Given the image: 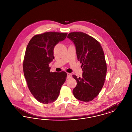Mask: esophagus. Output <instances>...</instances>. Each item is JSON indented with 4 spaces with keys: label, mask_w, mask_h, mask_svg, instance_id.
I'll return each instance as SVG.
<instances>
[{
    "label": "esophagus",
    "mask_w": 132,
    "mask_h": 132,
    "mask_svg": "<svg viewBox=\"0 0 132 132\" xmlns=\"http://www.w3.org/2000/svg\"><path fill=\"white\" fill-rule=\"evenodd\" d=\"M72 74H71V73H67V79H70V78H71V77H72Z\"/></svg>",
    "instance_id": "obj_1"
}]
</instances>
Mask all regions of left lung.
<instances>
[{"label": "left lung", "mask_w": 132, "mask_h": 132, "mask_svg": "<svg viewBox=\"0 0 132 132\" xmlns=\"http://www.w3.org/2000/svg\"><path fill=\"white\" fill-rule=\"evenodd\" d=\"M75 44L78 60L82 63V77H73L77 86L73 94L77 100L88 102L99 94L106 74L104 53L100 43L92 37L79 31L72 32L67 36Z\"/></svg>", "instance_id": "left-lung-1"}]
</instances>
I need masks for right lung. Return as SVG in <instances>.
Returning <instances> with one entry per match:
<instances>
[{
    "label": "right lung",
    "mask_w": 132,
    "mask_h": 132,
    "mask_svg": "<svg viewBox=\"0 0 132 132\" xmlns=\"http://www.w3.org/2000/svg\"><path fill=\"white\" fill-rule=\"evenodd\" d=\"M67 35V32L56 31L37 35L26 48L23 65L26 80L31 94L42 103L56 101L66 81L65 72H50L49 64L54 58L55 46Z\"/></svg>",
    "instance_id": "add662e5"
}]
</instances>
